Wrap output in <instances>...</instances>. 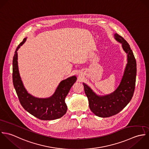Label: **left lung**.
<instances>
[{
  "label": "left lung",
  "instance_id": "left-lung-1",
  "mask_svg": "<svg viewBox=\"0 0 149 149\" xmlns=\"http://www.w3.org/2000/svg\"><path fill=\"white\" fill-rule=\"evenodd\" d=\"M114 36L115 40L122 44L123 50L127 54V63L119 86L109 94L99 95L83 83L90 110L96 116L101 118L113 116L123 109L131 101L135 86L136 62L132 51L123 37L117 33Z\"/></svg>",
  "mask_w": 149,
  "mask_h": 149
}]
</instances>
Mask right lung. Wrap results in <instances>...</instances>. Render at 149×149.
Segmentation results:
<instances>
[{"label": "right lung", "instance_id": "right-lung-1", "mask_svg": "<svg viewBox=\"0 0 149 149\" xmlns=\"http://www.w3.org/2000/svg\"><path fill=\"white\" fill-rule=\"evenodd\" d=\"M26 38L18 46L13 60V81L21 105L31 115L42 120H52L61 118L67 112L65 98L77 77L72 76L61 81L52 95L48 98H37L29 94L23 84L19 75L17 51Z\"/></svg>", "mask_w": 149, "mask_h": 149}]
</instances>
